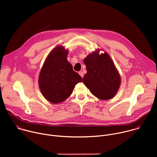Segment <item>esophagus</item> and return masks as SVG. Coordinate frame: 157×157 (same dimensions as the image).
Returning a JSON list of instances; mask_svg holds the SVG:
<instances>
[{
	"label": "esophagus",
	"instance_id": "esophagus-1",
	"mask_svg": "<svg viewBox=\"0 0 157 157\" xmlns=\"http://www.w3.org/2000/svg\"><path fill=\"white\" fill-rule=\"evenodd\" d=\"M79 75L82 78H83L84 74H83V72H82V71H79Z\"/></svg>",
	"mask_w": 157,
	"mask_h": 157
}]
</instances>
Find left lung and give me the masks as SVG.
I'll list each match as a JSON object with an SVG mask.
<instances>
[{
  "label": "left lung",
  "mask_w": 157,
  "mask_h": 157,
  "mask_svg": "<svg viewBox=\"0 0 157 157\" xmlns=\"http://www.w3.org/2000/svg\"><path fill=\"white\" fill-rule=\"evenodd\" d=\"M98 50L84 59L87 73L82 82L96 98L101 100L115 96L121 86L118 70L107 52L99 54Z\"/></svg>",
  "instance_id": "8db88e82"
}]
</instances>
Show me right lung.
Returning a JSON list of instances; mask_svg holds the SVG:
<instances>
[{
	"mask_svg": "<svg viewBox=\"0 0 157 157\" xmlns=\"http://www.w3.org/2000/svg\"><path fill=\"white\" fill-rule=\"evenodd\" d=\"M68 50L64 47H55L47 56L38 77L42 95L53 104H59L68 98L76 84L82 78L73 70L67 59Z\"/></svg>",
	"mask_w": 157,
	"mask_h": 157,
	"instance_id": "add662e5",
	"label": "right lung"
}]
</instances>
